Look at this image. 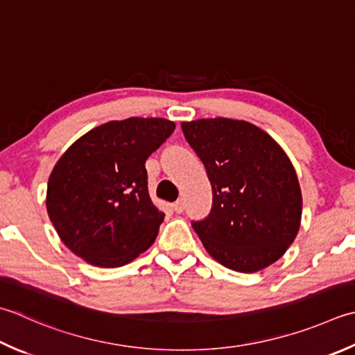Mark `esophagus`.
Instances as JSON below:
<instances>
[{
    "label": "esophagus",
    "mask_w": 355,
    "mask_h": 355,
    "mask_svg": "<svg viewBox=\"0 0 355 355\" xmlns=\"http://www.w3.org/2000/svg\"><path fill=\"white\" fill-rule=\"evenodd\" d=\"M172 207H173V211H175L177 214H182V212H183V209H184V203H183V200H177L175 203L172 205Z\"/></svg>",
    "instance_id": "34e87169"
}]
</instances>
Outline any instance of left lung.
Masks as SVG:
<instances>
[{
    "label": "left lung",
    "mask_w": 355,
    "mask_h": 355,
    "mask_svg": "<svg viewBox=\"0 0 355 355\" xmlns=\"http://www.w3.org/2000/svg\"><path fill=\"white\" fill-rule=\"evenodd\" d=\"M212 184V211L193 231L220 265L257 272L283 257L302 223V189L286 152L268 132L231 118L183 121Z\"/></svg>",
    "instance_id": "obj_1"
}]
</instances>
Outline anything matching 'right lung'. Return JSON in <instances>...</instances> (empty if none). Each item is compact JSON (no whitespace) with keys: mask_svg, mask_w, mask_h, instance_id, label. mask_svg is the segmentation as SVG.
I'll use <instances>...</instances> for the list:
<instances>
[{"mask_svg":"<svg viewBox=\"0 0 355 355\" xmlns=\"http://www.w3.org/2000/svg\"><path fill=\"white\" fill-rule=\"evenodd\" d=\"M175 123L130 116L80 137L53 166L46 207L61 241L100 268L128 265L155 241L164 214L152 203L144 163Z\"/></svg>","mask_w":355,"mask_h":355,"instance_id":"1","label":"right lung"}]
</instances>
